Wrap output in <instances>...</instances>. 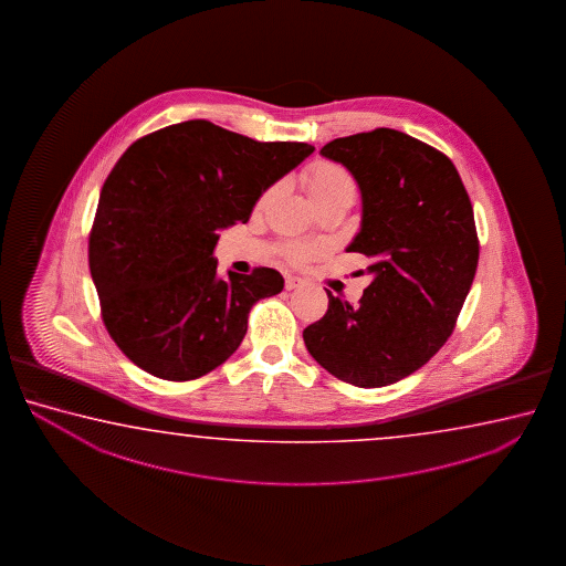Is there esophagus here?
<instances>
[{
    "label": "esophagus",
    "mask_w": 566,
    "mask_h": 566,
    "mask_svg": "<svg viewBox=\"0 0 566 566\" xmlns=\"http://www.w3.org/2000/svg\"><path fill=\"white\" fill-rule=\"evenodd\" d=\"M301 285H303V279H298V277L285 279V289H287V291H293V289L301 287Z\"/></svg>",
    "instance_id": "1"
}]
</instances>
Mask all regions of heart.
<instances>
[{
    "instance_id": "heart-1",
    "label": "heart",
    "mask_w": 566,
    "mask_h": 566,
    "mask_svg": "<svg viewBox=\"0 0 566 566\" xmlns=\"http://www.w3.org/2000/svg\"><path fill=\"white\" fill-rule=\"evenodd\" d=\"M307 190L311 200L318 203L333 198L336 193L355 192V184L343 166L335 163H318L308 172ZM311 253L313 250L303 243L287 245V258L293 261H305L311 258Z\"/></svg>"
}]
</instances>
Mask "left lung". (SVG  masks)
I'll return each mask as SVG.
<instances>
[{"instance_id": "1", "label": "left lung", "mask_w": 566, "mask_h": 566, "mask_svg": "<svg viewBox=\"0 0 566 566\" xmlns=\"http://www.w3.org/2000/svg\"><path fill=\"white\" fill-rule=\"evenodd\" d=\"M321 154L358 184L363 220L346 251L370 259L374 279L358 307L326 291L325 316L303 338L338 380L380 388L450 338L480 259L473 208L450 158L400 130L335 138Z\"/></svg>"}]
</instances>
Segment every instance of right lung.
Returning a JSON list of instances; mask_svg holds the SVG:
<instances>
[{
    "label": "right lung",
    "instance_id": "1",
    "mask_svg": "<svg viewBox=\"0 0 566 566\" xmlns=\"http://www.w3.org/2000/svg\"><path fill=\"white\" fill-rule=\"evenodd\" d=\"M313 150L198 118L144 136L120 156L101 190L88 268L106 331L128 360L184 382L238 350L251 307L285 281L269 268L218 277V231L250 220L263 192Z\"/></svg>",
    "mask_w": 566,
    "mask_h": 566
}]
</instances>
